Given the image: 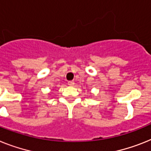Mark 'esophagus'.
<instances>
[{
  "instance_id": "obj_1",
  "label": "esophagus",
  "mask_w": 151,
  "mask_h": 151,
  "mask_svg": "<svg viewBox=\"0 0 151 151\" xmlns=\"http://www.w3.org/2000/svg\"><path fill=\"white\" fill-rule=\"evenodd\" d=\"M68 85H69V86H73V84H74V82H73V81H68Z\"/></svg>"
}]
</instances>
